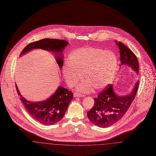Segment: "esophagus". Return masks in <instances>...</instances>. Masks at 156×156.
Here are the masks:
<instances>
[{"label": "esophagus", "instance_id": "34e87169", "mask_svg": "<svg viewBox=\"0 0 156 156\" xmlns=\"http://www.w3.org/2000/svg\"><path fill=\"white\" fill-rule=\"evenodd\" d=\"M74 96L75 97H83L84 95H82L81 94L79 93V92H75L74 94Z\"/></svg>", "mask_w": 156, "mask_h": 156}]
</instances>
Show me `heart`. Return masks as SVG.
Here are the masks:
<instances>
[{"label":"heart","mask_w":156,"mask_h":156,"mask_svg":"<svg viewBox=\"0 0 156 156\" xmlns=\"http://www.w3.org/2000/svg\"><path fill=\"white\" fill-rule=\"evenodd\" d=\"M118 67L116 55L111 51L95 47L77 49L69 55L68 64L62 73L70 87L75 85L83 74L87 81L80 83L77 89L88 92L92 87L102 89L113 80Z\"/></svg>","instance_id":"1"}]
</instances>
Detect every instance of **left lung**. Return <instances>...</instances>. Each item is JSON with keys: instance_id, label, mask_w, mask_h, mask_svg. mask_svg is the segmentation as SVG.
I'll return each mask as SVG.
<instances>
[{"instance_id": "8db88e82", "label": "left lung", "mask_w": 156, "mask_h": 156, "mask_svg": "<svg viewBox=\"0 0 156 156\" xmlns=\"http://www.w3.org/2000/svg\"><path fill=\"white\" fill-rule=\"evenodd\" d=\"M120 55V65L128 66L139 73L138 60L130 49L121 42L116 41ZM139 82H137L132 92L127 95L119 96L113 91L112 85L105 88L94 98V105L87 112L89 120L100 127H108L113 125L122 119L127 111L136 95Z\"/></svg>"}]
</instances>
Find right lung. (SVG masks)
Returning <instances> with one entry per match:
<instances>
[{
	"instance_id": "obj_1",
	"label": "right lung",
	"mask_w": 156,
	"mask_h": 156,
	"mask_svg": "<svg viewBox=\"0 0 156 156\" xmlns=\"http://www.w3.org/2000/svg\"><path fill=\"white\" fill-rule=\"evenodd\" d=\"M68 42L64 40L44 38L31 43L21 52L20 56L34 49L40 48L55 53V59L59 68L63 66L62 51ZM16 88L20 99L26 111L30 116L44 125H52L63 118L69 104L73 99V94L71 90L59 87L51 97L41 102H31L21 95L17 85Z\"/></svg>"
}]
</instances>
